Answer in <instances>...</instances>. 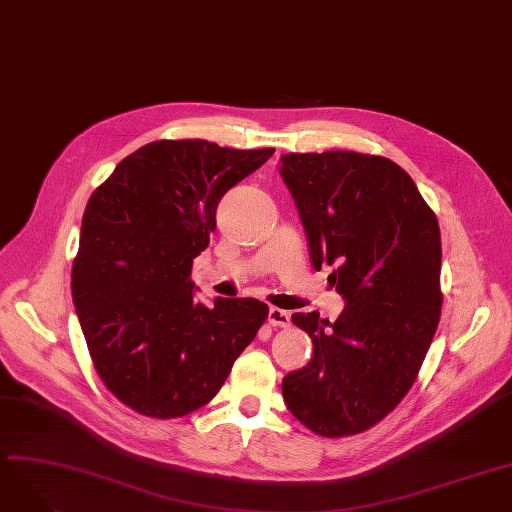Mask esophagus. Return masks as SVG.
Segmentation results:
<instances>
[{
  "label": "esophagus",
  "instance_id": "34e87169",
  "mask_svg": "<svg viewBox=\"0 0 512 512\" xmlns=\"http://www.w3.org/2000/svg\"><path fill=\"white\" fill-rule=\"evenodd\" d=\"M289 312H285V310H281V308H271L269 310V323L273 325V327H289Z\"/></svg>",
  "mask_w": 512,
  "mask_h": 512
}]
</instances>
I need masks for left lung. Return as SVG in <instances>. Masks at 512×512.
Listing matches in <instances>:
<instances>
[{"label": "left lung", "instance_id": "1", "mask_svg": "<svg viewBox=\"0 0 512 512\" xmlns=\"http://www.w3.org/2000/svg\"><path fill=\"white\" fill-rule=\"evenodd\" d=\"M279 173L298 206L312 266L346 300L335 323L291 314L314 346L283 379V400L323 437L371 429L415 383L442 314L440 225L415 181L383 156L285 154Z\"/></svg>", "mask_w": 512, "mask_h": 512}]
</instances>
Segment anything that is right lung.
Masks as SVG:
<instances>
[{
	"mask_svg": "<svg viewBox=\"0 0 512 512\" xmlns=\"http://www.w3.org/2000/svg\"><path fill=\"white\" fill-rule=\"evenodd\" d=\"M273 154L152 141L91 193L72 302L97 375L139 415L177 419L208 404L269 316L254 298L196 302L191 264L208 248L218 202Z\"/></svg>",
	"mask_w": 512,
	"mask_h": 512,
	"instance_id": "obj_1",
	"label": "right lung"
}]
</instances>
